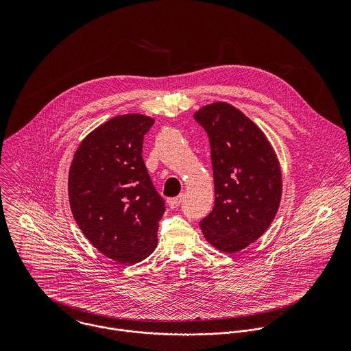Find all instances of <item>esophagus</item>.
<instances>
[{"label":"esophagus","instance_id":"obj_1","mask_svg":"<svg viewBox=\"0 0 351 351\" xmlns=\"http://www.w3.org/2000/svg\"><path fill=\"white\" fill-rule=\"evenodd\" d=\"M182 200H184V195L181 193L180 196H177V197H174V199H169V206H170L171 209H176V208L180 206V204L182 202Z\"/></svg>","mask_w":351,"mask_h":351}]
</instances>
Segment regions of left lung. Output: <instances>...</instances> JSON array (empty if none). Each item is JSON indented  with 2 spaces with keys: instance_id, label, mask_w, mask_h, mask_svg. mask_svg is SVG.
<instances>
[{
  "instance_id": "left-lung-1",
  "label": "left lung",
  "mask_w": 351,
  "mask_h": 351,
  "mask_svg": "<svg viewBox=\"0 0 351 351\" xmlns=\"http://www.w3.org/2000/svg\"><path fill=\"white\" fill-rule=\"evenodd\" d=\"M209 138L215 205L200 221L205 239L219 250L237 252L271 224L281 200V170L263 132L226 102L193 116Z\"/></svg>"
}]
</instances>
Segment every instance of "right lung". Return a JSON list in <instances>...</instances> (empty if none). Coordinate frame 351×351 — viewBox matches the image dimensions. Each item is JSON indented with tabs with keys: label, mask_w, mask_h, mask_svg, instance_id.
Listing matches in <instances>:
<instances>
[{
	"label": "right lung",
	"mask_w": 351,
	"mask_h": 351,
	"mask_svg": "<svg viewBox=\"0 0 351 351\" xmlns=\"http://www.w3.org/2000/svg\"><path fill=\"white\" fill-rule=\"evenodd\" d=\"M154 120L143 114L110 119L75 151L69 173L73 216L90 243L119 263H136L155 250L166 209L143 160Z\"/></svg>",
	"instance_id": "1"
}]
</instances>
